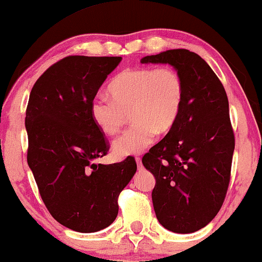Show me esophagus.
Masks as SVG:
<instances>
[{
	"label": "esophagus",
	"instance_id": "esophagus-1",
	"mask_svg": "<svg viewBox=\"0 0 262 262\" xmlns=\"http://www.w3.org/2000/svg\"><path fill=\"white\" fill-rule=\"evenodd\" d=\"M136 163L138 167H142V159L140 157H136Z\"/></svg>",
	"mask_w": 262,
	"mask_h": 262
}]
</instances>
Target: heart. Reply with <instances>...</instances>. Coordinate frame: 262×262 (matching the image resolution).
Here are the masks:
<instances>
[{
    "label": "heart",
    "instance_id": "obj_1",
    "mask_svg": "<svg viewBox=\"0 0 262 262\" xmlns=\"http://www.w3.org/2000/svg\"><path fill=\"white\" fill-rule=\"evenodd\" d=\"M112 98L97 95L90 104L97 127L108 136L119 134L131 115L134 125L113 143L118 158L135 156L149 147L157 132L169 131L185 101V81L176 68H128L109 85Z\"/></svg>",
    "mask_w": 262,
    "mask_h": 262
}]
</instances>
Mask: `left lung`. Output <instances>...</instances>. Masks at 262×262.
I'll return each instance as SVG.
<instances>
[{
  "mask_svg": "<svg viewBox=\"0 0 262 262\" xmlns=\"http://www.w3.org/2000/svg\"><path fill=\"white\" fill-rule=\"evenodd\" d=\"M169 63L185 81V101L175 125L142 158L156 177L157 219L166 230L192 233L220 211L231 180L234 132L225 87L208 63L188 50L142 58Z\"/></svg>",
  "mask_w": 262,
  "mask_h": 262,
  "instance_id": "8db88e82",
  "label": "left lung"
}]
</instances>
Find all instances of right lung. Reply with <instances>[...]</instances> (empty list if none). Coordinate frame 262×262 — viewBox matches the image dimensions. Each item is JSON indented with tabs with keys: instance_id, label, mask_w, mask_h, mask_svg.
Returning a JSON list of instances; mask_svg holds the SVG:
<instances>
[{
	"instance_id": "obj_1",
	"label": "right lung",
	"mask_w": 262,
	"mask_h": 262,
	"mask_svg": "<svg viewBox=\"0 0 262 262\" xmlns=\"http://www.w3.org/2000/svg\"><path fill=\"white\" fill-rule=\"evenodd\" d=\"M121 57L68 56L32 87L27 106L29 167L50 214L82 233L101 231L118 216V199L137 170L134 157L96 164L109 142L90 104Z\"/></svg>"
}]
</instances>
